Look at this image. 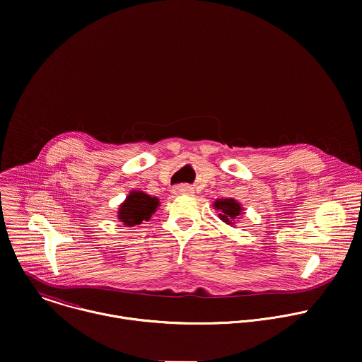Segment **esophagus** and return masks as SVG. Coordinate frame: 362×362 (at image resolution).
I'll use <instances>...</instances> for the list:
<instances>
[{
	"instance_id": "1",
	"label": "esophagus",
	"mask_w": 362,
	"mask_h": 362,
	"mask_svg": "<svg viewBox=\"0 0 362 362\" xmlns=\"http://www.w3.org/2000/svg\"><path fill=\"white\" fill-rule=\"evenodd\" d=\"M173 193L176 194H189L193 193V187L190 185H177L173 187Z\"/></svg>"
}]
</instances>
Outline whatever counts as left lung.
Listing matches in <instances>:
<instances>
[{"mask_svg":"<svg viewBox=\"0 0 362 362\" xmlns=\"http://www.w3.org/2000/svg\"><path fill=\"white\" fill-rule=\"evenodd\" d=\"M214 207L217 210H220L218 216L227 224H231V218H235L240 214V211H242V207H240V204L235 200H233V199L216 200L214 202Z\"/></svg>","mask_w":362,"mask_h":362,"instance_id":"1","label":"left lung"}]
</instances>
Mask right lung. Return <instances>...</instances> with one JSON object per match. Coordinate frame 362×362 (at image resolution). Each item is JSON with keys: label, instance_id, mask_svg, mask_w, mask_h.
I'll return each mask as SVG.
<instances>
[{"label": "right lung", "instance_id": "add662e5", "mask_svg": "<svg viewBox=\"0 0 362 362\" xmlns=\"http://www.w3.org/2000/svg\"><path fill=\"white\" fill-rule=\"evenodd\" d=\"M159 199L152 197L144 192H132L119 209V220L127 226L141 224L149 220L156 211Z\"/></svg>", "mask_w": 362, "mask_h": 362}]
</instances>
